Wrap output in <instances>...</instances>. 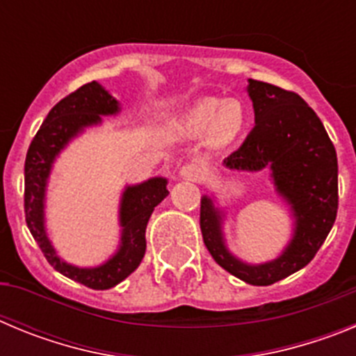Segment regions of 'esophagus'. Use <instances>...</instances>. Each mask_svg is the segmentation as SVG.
Here are the masks:
<instances>
[{
  "label": "esophagus",
  "mask_w": 356,
  "mask_h": 356,
  "mask_svg": "<svg viewBox=\"0 0 356 356\" xmlns=\"http://www.w3.org/2000/svg\"><path fill=\"white\" fill-rule=\"evenodd\" d=\"M207 175L205 168L201 165V163H185L184 168H181V176L187 178V180H193V181H200L203 180Z\"/></svg>",
  "instance_id": "esophagus-1"
}]
</instances>
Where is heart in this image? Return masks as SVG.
Masks as SVG:
<instances>
[{
    "label": "heart",
    "instance_id": "obj_1",
    "mask_svg": "<svg viewBox=\"0 0 356 356\" xmlns=\"http://www.w3.org/2000/svg\"><path fill=\"white\" fill-rule=\"evenodd\" d=\"M244 112L238 102L207 97L181 115L180 127L188 135H207L212 131L217 143H228L241 131Z\"/></svg>",
    "mask_w": 356,
    "mask_h": 356
}]
</instances>
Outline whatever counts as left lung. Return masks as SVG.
Returning a JSON list of instances; mask_svg holds the SVG:
<instances>
[{"instance_id": "left-lung-1", "label": "left lung", "mask_w": 356, "mask_h": 356, "mask_svg": "<svg viewBox=\"0 0 356 356\" xmlns=\"http://www.w3.org/2000/svg\"><path fill=\"white\" fill-rule=\"evenodd\" d=\"M254 128L225 165L242 171L271 169L276 191L292 205L294 237L282 257L248 266L226 251L221 216L203 197L200 226L207 250L222 269L251 285H271L300 271L328 237L339 209L337 153L317 114L300 94L250 80Z\"/></svg>"}]
</instances>
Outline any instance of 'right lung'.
<instances>
[{
    "instance_id": "1",
    "label": "right lung",
    "mask_w": 356,
    "mask_h": 356,
    "mask_svg": "<svg viewBox=\"0 0 356 356\" xmlns=\"http://www.w3.org/2000/svg\"><path fill=\"white\" fill-rule=\"evenodd\" d=\"M118 102L97 81L81 85L80 89L56 103L31 140L24 162V217L30 234L39 244L46 260L67 278L94 291H105L130 276L139 267L146 251V226L169 191L163 178H153L128 187L121 203V248L106 264L92 269H81L56 257L44 229V191L51 163L62 147L85 127L97 124L99 115L115 114Z\"/></svg>"
}]
</instances>
